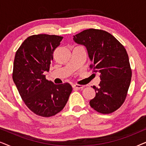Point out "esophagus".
Here are the masks:
<instances>
[{
    "instance_id": "esophagus-1",
    "label": "esophagus",
    "mask_w": 146,
    "mask_h": 146,
    "mask_svg": "<svg viewBox=\"0 0 146 146\" xmlns=\"http://www.w3.org/2000/svg\"><path fill=\"white\" fill-rule=\"evenodd\" d=\"M72 87L74 88H76V89H82L84 88V86L79 85V84H74L72 86Z\"/></svg>"
}]
</instances>
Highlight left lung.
I'll use <instances>...</instances> for the list:
<instances>
[{
	"instance_id": "obj_1",
	"label": "left lung",
	"mask_w": 146,
	"mask_h": 146,
	"mask_svg": "<svg viewBox=\"0 0 146 146\" xmlns=\"http://www.w3.org/2000/svg\"><path fill=\"white\" fill-rule=\"evenodd\" d=\"M73 40L86 47L92 62L90 67L100 74L90 105L98 112L112 113L122 105L130 85L131 70L125 48L111 34L98 29L85 30Z\"/></svg>"
}]
</instances>
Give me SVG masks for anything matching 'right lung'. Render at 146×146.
Returning a JSON list of instances; mask_svg holds the SVG:
<instances>
[{
  "mask_svg": "<svg viewBox=\"0 0 146 146\" xmlns=\"http://www.w3.org/2000/svg\"><path fill=\"white\" fill-rule=\"evenodd\" d=\"M62 38L56 35L31 36L15 54L14 82L27 106L42 117H50L60 112L72 90L70 84H54L44 74L45 71H49L54 51Z\"/></svg>",
  "mask_w": 146,
  "mask_h": 146,
  "instance_id": "obj_1",
  "label": "right lung"
}]
</instances>
